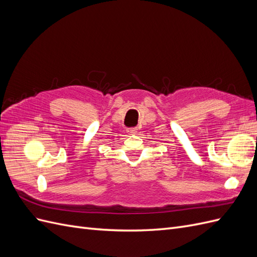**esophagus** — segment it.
Wrapping results in <instances>:
<instances>
[{"label":"esophagus","mask_w":257,"mask_h":257,"mask_svg":"<svg viewBox=\"0 0 257 257\" xmlns=\"http://www.w3.org/2000/svg\"><path fill=\"white\" fill-rule=\"evenodd\" d=\"M127 133H128V135H135V134L137 133V128H136V127L128 128V130H127Z\"/></svg>","instance_id":"esophagus-1"}]
</instances>
